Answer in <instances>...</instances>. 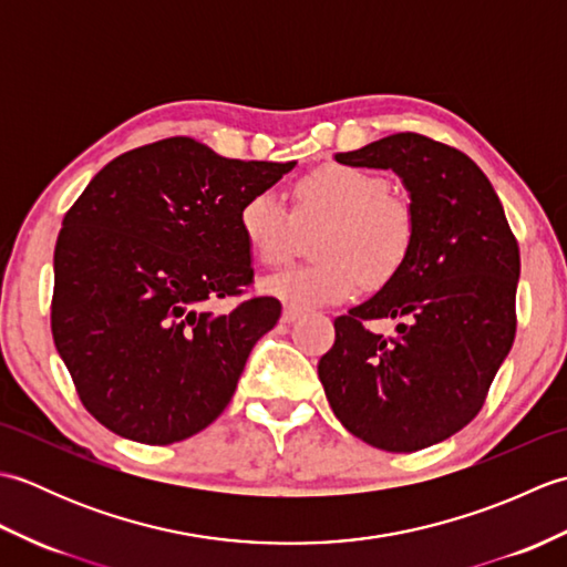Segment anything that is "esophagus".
Returning <instances> with one entry per match:
<instances>
[{"label":"esophagus","mask_w":567,"mask_h":567,"mask_svg":"<svg viewBox=\"0 0 567 567\" xmlns=\"http://www.w3.org/2000/svg\"><path fill=\"white\" fill-rule=\"evenodd\" d=\"M299 317H302V309H297V307H285V309H282V321H285V323H292V321H297Z\"/></svg>","instance_id":"34e87169"}]
</instances>
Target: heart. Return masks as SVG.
Wrapping results in <instances>:
<instances>
[{
	"mask_svg": "<svg viewBox=\"0 0 567 567\" xmlns=\"http://www.w3.org/2000/svg\"><path fill=\"white\" fill-rule=\"evenodd\" d=\"M290 212L272 192H252L238 207V231L262 265L292 256L299 228L321 226L319 260L295 265L262 280V292L311 309L346 302L363 287L382 285L402 270L414 246L412 204L390 192L388 177L355 165H321L292 185Z\"/></svg>",
	"mask_w": 567,
	"mask_h": 567,
	"instance_id": "obj_1",
	"label": "heart"
}]
</instances>
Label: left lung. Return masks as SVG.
<instances>
[{"mask_svg":"<svg viewBox=\"0 0 567 567\" xmlns=\"http://www.w3.org/2000/svg\"><path fill=\"white\" fill-rule=\"evenodd\" d=\"M336 161L400 175L416 234L402 270L333 321L319 380L353 436L414 453L483 409L516 333L519 244L485 173L445 143L406 131ZM378 318L400 320L398 336L372 334Z\"/></svg>","mask_w":567,"mask_h":567,"instance_id":"left-lung-1","label":"left lung"}]
</instances>
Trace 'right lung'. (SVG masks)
<instances>
[{"instance_id": "obj_1", "label": "right lung", "mask_w": 567, "mask_h": 567, "mask_svg": "<svg viewBox=\"0 0 567 567\" xmlns=\"http://www.w3.org/2000/svg\"><path fill=\"white\" fill-rule=\"evenodd\" d=\"M292 163L234 161L175 136L118 155L58 234L51 329L84 409L148 445L185 441L231 402L275 297L214 315L252 282L238 207Z\"/></svg>"}]
</instances>
